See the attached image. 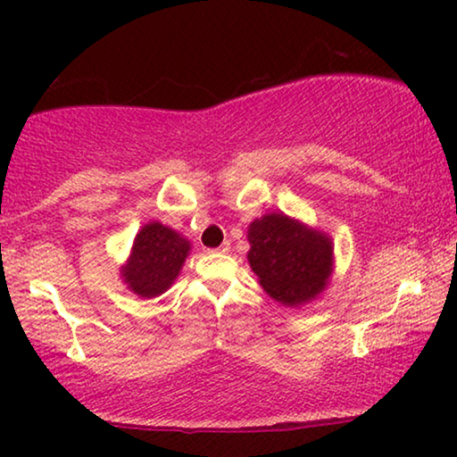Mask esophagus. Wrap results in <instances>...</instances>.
I'll return each instance as SVG.
<instances>
[{
	"instance_id": "34e87169",
	"label": "esophagus",
	"mask_w": 457,
	"mask_h": 457,
	"mask_svg": "<svg viewBox=\"0 0 457 457\" xmlns=\"http://www.w3.org/2000/svg\"><path fill=\"white\" fill-rule=\"evenodd\" d=\"M230 249V243H222L220 247H216V249H212V253H227Z\"/></svg>"
}]
</instances>
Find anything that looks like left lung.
I'll use <instances>...</instances> for the list:
<instances>
[{
    "mask_svg": "<svg viewBox=\"0 0 457 457\" xmlns=\"http://www.w3.org/2000/svg\"><path fill=\"white\" fill-rule=\"evenodd\" d=\"M247 262L278 303L297 308L327 289L335 268L333 239L320 228L270 212L247 227Z\"/></svg>",
    "mask_w": 457,
    "mask_h": 457,
    "instance_id": "left-lung-1",
    "label": "left lung"
}]
</instances>
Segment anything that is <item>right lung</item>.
I'll return each mask as SVG.
<instances>
[{"label": "right lung", "mask_w": 457, "mask_h": 457, "mask_svg": "<svg viewBox=\"0 0 457 457\" xmlns=\"http://www.w3.org/2000/svg\"><path fill=\"white\" fill-rule=\"evenodd\" d=\"M189 252V239L174 228L158 220L143 224L120 266L122 283L143 299L158 297L177 280Z\"/></svg>", "instance_id": "add662e5"}]
</instances>
